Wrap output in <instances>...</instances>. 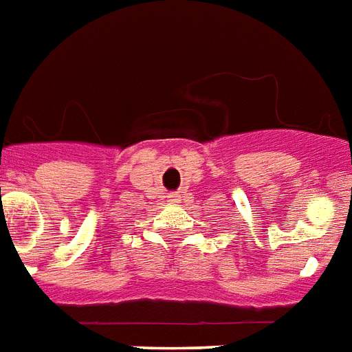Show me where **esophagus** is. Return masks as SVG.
<instances>
[{
	"label": "esophagus",
	"mask_w": 352,
	"mask_h": 352,
	"mask_svg": "<svg viewBox=\"0 0 352 352\" xmlns=\"http://www.w3.org/2000/svg\"><path fill=\"white\" fill-rule=\"evenodd\" d=\"M170 200H179V195H170Z\"/></svg>",
	"instance_id": "1"
}]
</instances>
